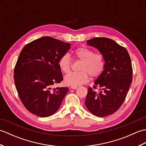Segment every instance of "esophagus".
<instances>
[{"instance_id":"34e87169","label":"esophagus","mask_w":146,"mask_h":146,"mask_svg":"<svg viewBox=\"0 0 146 146\" xmlns=\"http://www.w3.org/2000/svg\"><path fill=\"white\" fill-rule=\"evenodd\" d=\"M71 88L73 89V90H75V89L77 88V86H71Z\"/></svg>"}]
</instances>
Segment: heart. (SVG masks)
Listing matches in <instances>:
<instances>
[{
	"label": "heart",
	"mask_w": 146,
	"mask_h": 146,
	"mask_svg": "<svg viewBox=\"0 0 146 146\" xmlns=\"http://www.w3.org/2000/svg\"><path fill=\"white\" fill-rule=\"evenodd\" d=\"M76 59L82 61L80 67L82 70L78 72H70L64 76V83L68 85L79 86L89 80V75L93 77L99 76L104 71L105 60L103 54L95 52L92 49L80 48L75 51ZM72 60L68 53L61 56L58 65L62 72L67 73L71 69Z\"/></svg>",
	"instance_id": "1"
}]
</instances>
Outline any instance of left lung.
<instances>
[{"mask_svg":"<svg viewBox=\"0 0 146 146\" xmlns=\"http://www.w3.org/2000/svg\"><path fill=\"white\" fill-rule=\"evenodd\" d=\"M105 57L104 71L96 80L94 88H88L85 104L94 115L106 117L113 113L124 102L132 81V67L127 49L113 40L95 38L86 41Z\"/></svg>","mask_w":146,"mask_h":146,"instance_id":"1","label":"left lung"}]
</instances>
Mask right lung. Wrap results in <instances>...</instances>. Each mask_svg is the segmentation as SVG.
<instances>
[{
    "label": "right lung",
    "mask_w": 146,
    "mask_h": 146,
    "mask_svg": "<svg viewBox=\"0 0 146 146\" xmlns=\"http://www.w3.org/2000/svg\"><path fill=\"white\" fill-rule=\"evenodd\" d=\"M70 46L44 36L22 49L14 68V83L22 103L31 113L46 117L60 108L68 88L52 86L63 79L58 62Z\"/></svg>",
    "instance_id": "1"
}]
</instances>
